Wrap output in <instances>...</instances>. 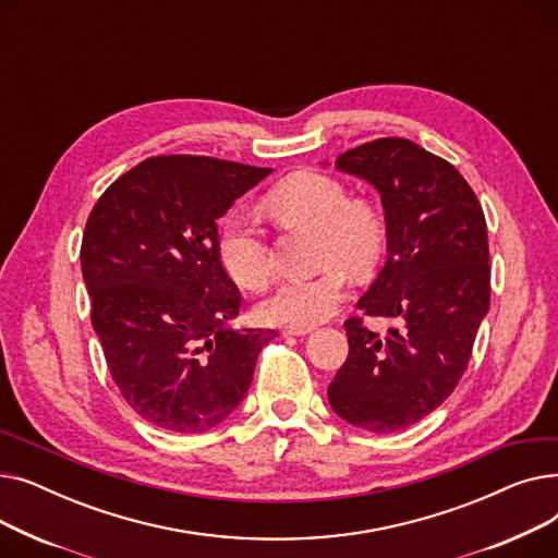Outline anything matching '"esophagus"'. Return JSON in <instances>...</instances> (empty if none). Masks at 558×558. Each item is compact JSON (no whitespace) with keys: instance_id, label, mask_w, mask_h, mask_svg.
<instances>
[{"instance_id":"1","label":"esophagus","mask_w":558,"mask_h":558,"mask_svg":"<svg viewBox=\"0 0 558 558\" xmlns=\"http://www.w3.org/2000/svg\"><path fill=\"white\" fill-rule=\"evenodd\" d=\"M314 328L310 326V328H301V326H284L282 328V335L284 337H301V335H307V332H312Z\"/></svg>"}]
</instances>
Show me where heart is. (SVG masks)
<instances>
[{
	"mask_svg": "<svg viewBox=\"0 0 558 558\" xmlns=\"http://www.w3.org/2000/svg\"><path fill=\"white\" fill-rule=\"evenodd\" d=\"M264 208L282 228L316 232L314 278L282 284L264 301L259 316L274 326L310 328L330 318L348 291V274H371L387 246V221L368 198H350L348 187L324 171H296L278 183ZM219 255L228 276L248 291H264L274 282V257L262 230L242 217L221 226Z\"/></svg>",
	"mask_w": 558,
	"mask_h": 558,
	"instance_id": "obj_1",
	"label": "heart"
}]
</instances>
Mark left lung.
<instances>
[{"mask_svg": "<svg viewBox=\"0 0 558 558\" xmlns=\"http://www.w3.org/2000/svg\"><path fill=\"white\" fill-rule=\"evenodd\" d=\"M335 165L383 196L389 257L350 316L348 357L328 387L335 412L368 432L418 423L459 385L490 305L482 205L448 160L404 137H379ZM391 317L379 338L363 316Z\"/></svg>", "mask_w": 558, "mask_h": 558, "instance_id": "left-lung-1", "label": "left lung"}]
</instances>
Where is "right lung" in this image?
Masks as SVG:
<instances>
[{
	"mask_svg": "<svg viewBox=\"0 0 558 558\" xmlns=\"http://www.w3.org/2000/svg\"><path fill=\"white\" fill-rule=\"evenodd\" d=\"M267 167L156 156L97 201L81 242L93 328L112 383L167 432L219 425L242 402L276 330H228L242 307L219 255L221 219Z\"/></svg>",
	"mask_w": 558,
	"mask_h": 558,
	"instance_id": "1",
	"label": "right lung"
}]
</instances>
